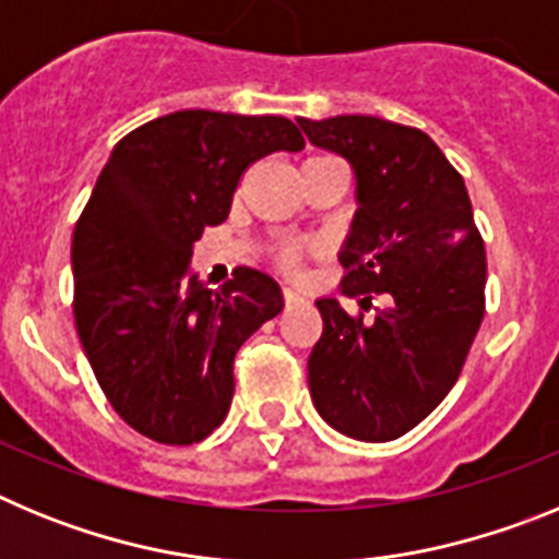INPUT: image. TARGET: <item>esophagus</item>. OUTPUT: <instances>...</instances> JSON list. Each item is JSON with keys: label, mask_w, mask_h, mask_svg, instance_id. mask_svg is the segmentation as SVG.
<instances>
[{"label": "esophagus", "mask_w": 559, "mask_h": 559, "mask_svg": "<svg viewBox=\"0 0 559 559\" xmlns=\"http://www.w3.org/2000/svg\"><path fill=\"white\" fill-rule=\"evenodd\" d=\"M283 299L285 305H296V302H305V294L296 288H283Z\"/></svg>", "instance_id": "34e87169"}]
</instances>
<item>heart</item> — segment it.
Returning a JSON list of instances; mask_svg holds the SVG:
<instances>
[{
    "mask_svg": "<svg viewBox=\"0 0 559 559\" xmlns=\"http://www.w3.org/2000/svg\"><path fill=\"white\" fill-rule=\"evenodd\" d=\"M310 159H328V156H310ZM310 159H305V162H310ZM305 254H308V249H305V246L283 243L280 249H276V263H280V269L283 271H299Z\"/></svg>",
    "mask_w": 559,
    "mask_h": 559,
    "instance_id": "obj_1",
    "label": "heart"
}]
</instances>
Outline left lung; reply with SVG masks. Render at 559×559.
Segmentation results:
<instances>
[{
	"mask_svg": "<svg viewBox=\"0 0 559 559\" xmlns=\"http://www.w3.org/2000/svg\"><path fill=\"white\" fill-rule=\"evenodd\" d=\"M299 126L341 153L358 179V212L341 249V294L372 319L319 299L322 338L308 383L324 423L360 442L412 431L462 374L484 319L487 254L456 167L419 128L341 114Z\"/></svg>",
	"mask_w": 559,
	"mask_h": 559,
	"instance_id": "obj_1",
	"label": "left lung"
}]
</instances>
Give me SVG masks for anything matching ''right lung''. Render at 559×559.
Returning <instances> with one entry per match:
<instances>
[{"mask_svg": "<svg viewBox=\"0 0 559 559\" xmlns=\"http://www.w3.org/2000/svg\"><path fill=\"white\" fill-rule=\"evenodd\" d=\"M302 147L285 117L187 108L126 133L97 176L72 237V313L103 394L142 437L192 445L224 423L237 349L283 290L246 265L218 290L187 280L192 243L229 218L257 159Z\"/></svg>", "mask_w": 559, "mask_h": 559, "instance_id": "add662e5", "label": "right lung"}]
</instances>
